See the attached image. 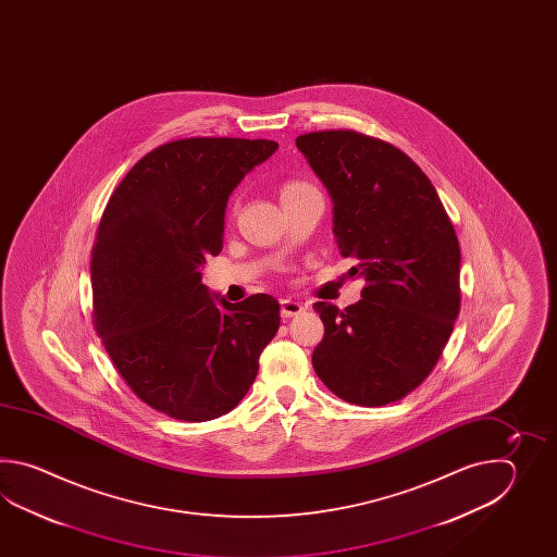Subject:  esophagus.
I'll list each match as a JSON object with an SVG mask.
<instances>
[{
	"label": "esophagus",
	"mask_w": 557,
	"mask_h": 557,
	"mask_svg": "<svg viewBox=\"0 0 557 557\" xmlns=\"http://www.w3.org/2000/svg\"><path fill=\"white\" fill-rule=\"evenodd\" d=\"M302 310H305V307H302V302H298V300H293V298H283V300H281V314H283V319L296 317V314H300Z\"/></svg>",
	"instance_id": "obj_1"
}]
</instances>
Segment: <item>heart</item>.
Here are the masks:
<instances>
[{
  "label": "heart",
  "instance_id": "1",
  "mask_svg": "<svg viewBox=\"0 0 557 557\" xmlns=\"http://www.w3.org/2000/svg\"><path fill=\"white\" fill-rule=\"evenodd\" d=\"M298 187H305V185H298V183H293V185H286V187H284L283 193H286V190L298 189Z\"/></svg>",
  "mask_w": 557,
  "mask_h": 557
}]
</instances>
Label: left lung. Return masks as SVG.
<instances>
[{
  "instance_id": "1",
  "label": "left lung",
  "mask_w": 557,
  "mask_h": 557,
  "mask_svg": "<svg viewBox=\"0 0 557 557\" xmlns=\"http://www.w3.org/2000/svg\"><path fill=\"white\" fill-rule=\"evenodd\" d=\"M329 190L332 233L358 264L362 298L317 302L324 338L312 352L338 398L384 406L414 391L438 362L460 312V245L438 193L391 143L355 131L296 137Z\"/></svg>"
}]
</instances>
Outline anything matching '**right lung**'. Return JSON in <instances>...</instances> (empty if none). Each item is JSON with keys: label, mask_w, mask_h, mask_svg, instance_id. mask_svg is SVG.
<instances>
[{"label": "right lung", "mask_w": 557, "mask_h": 557, "mask_svg": "<svg viewBox=\"0 0 557 557\" xmlns=\"http://www.w3.org/2000/svg\"><path fill=\"white\" fill-rule=\"evenodd\" d=\"M276 149L267 139L166 143L107 202L91 259L95 329L131 391L175 420L231 412L281 326L273 296L231 305L201 283L223 247L228 197Z\"/></svg>", "instance_id": "right-lung-1"}]
</instances>
